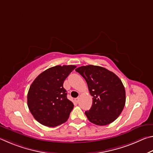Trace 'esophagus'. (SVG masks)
Returning a JSON list of instances; mask_svg holds the SVG:
<instances>
[{
  "label": "esophagus",
  "instance_id": "1",
  "mask_svg": "<svg viewBox=\"0 0 153 153\" xmlns=\"http://www.w3.org/2000/svg\"><path fill=\"white\" fill-rule=\"evenodd\" d=\"M79 98L78 97H77V98H75L74 100H75V101H76V102H79Z\"/></svg>",
  "mask_w": 153,
  "mask_h": 153
}]
</instances>
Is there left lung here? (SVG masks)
<instances>
[{"mask_svg": "<svg viewBox=\"0 0 153 153\" xmlns=\"http://www.w3.org/2000/svg\"><path fill=\"white\" fill-rule=\"evenodd\" d=\"M76 71L86 80L92 97V107L85 112L88 120L98 126L113 122L126 104V90L121 79L100 66H82Z\"/></svg>", "mask_w": 153, "mask_h": 153, "instance_id": "obj_1", "label": "left lung"}]
</instances>
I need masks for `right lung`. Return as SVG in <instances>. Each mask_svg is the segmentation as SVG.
<instances>
[{"instance_id":"add662e5","label":"right lung","mask_w":153,"mask_h":153,"mask_svg":"<svg viewBox=\"0 0 153 153\" xmlns=\"http://www.w3.org/2000/svg\"><path fill=\"white\" fill-rule=\"evenodd\" d=\"M75 65H56L41 73L27 93V106L35 120L47 127H56L68 120L74 108L67 98L63 82Z\"/></svg>"}]
</instances>
